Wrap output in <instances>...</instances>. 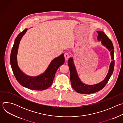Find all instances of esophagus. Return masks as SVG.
<instances>
[{
    "mask_svg": "<svg viewBox=\"0 0 123 123\" xmlns=\"http://www.w3.org/2000/svg\"><path fill=\"white\" fill-rule=\"evenodd\" d=\"M64 57H65V60H68V58H69V55L67 53V52H66V53H65L64 54Z\"/></svg>",
    "mask_w": 123,
    "mask_h": 123,
    "instance_id": "obj_1",
    "label": "esophagus"
}]
</instances>
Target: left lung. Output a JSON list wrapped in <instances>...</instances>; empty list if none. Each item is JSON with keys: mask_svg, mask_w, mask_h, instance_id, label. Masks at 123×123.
Wrapping results in <instances>:
<instances>
[{"mask_svg": "<svg viewBox=\"0 0 123 123\" xmlns=\"http://www.w3.org/2000/svg\"><path fill=\"white\" fill-rule=\"evenodd\" d=\"M98 32L97 39L101 41L102 44L106 47L109 51H111L112 61L110 64V69L106 78L98 84L93 85H88L83 83L79 79L75 67L73 58H69L68 60V65L70 71V79L73 88L77 92L82 94H90L97 92L102 89L108 82L114 70V48L111 39L102 31H97Z\"/></svg>", "mask_w": 123, "mask_h": 123, "instance_id": "obj_1", "label": "left lung"}]
</instances>
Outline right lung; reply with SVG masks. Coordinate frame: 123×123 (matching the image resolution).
<instances>
[{
	"mask_svg": "<svg viewBox=\"0 0 123 123\" xmlns=\"http://www.w3.org/2000/svg\"><path fill=\"white\" fill-rule=\"evenodd\" d=\"M27 30L28 29H26L19 33L15 39L10 56L12 71L17 81L23 86L32 90H45L51 86L57 69L64 63V54L52 60L43 74L35 77L25 74L21 71L17 64V55L20 41Z\"/></svg>",
	"mask_w": 123,
	"mask_h": 123,
	"instance_id": "right-lung-1",
	"label": "right lung"
}]
</instances>
